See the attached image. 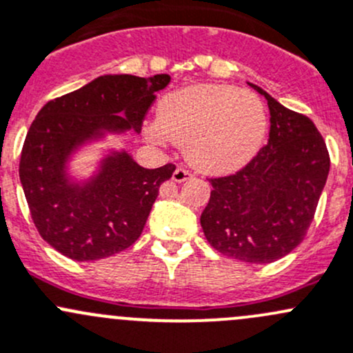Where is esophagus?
<instances>
[{
    "label": "esophagus",
    "instance_id": "34e87169",
    "mask_svg": "<svg viewBox=\"0 0 353 353\" xmlns=\"http://www.w3.org/2000/svg\"><path fill=\"white\" fill-rule=\"evenodd\" d=\"M189 177H191V172L188 169H184V167H177L172 174V181H176V183H184Z\"/></svg>",
    "mask_w": 353,
    "mask_h": 353
}]
</instances>
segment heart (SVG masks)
Wrapping results in <instances>:
<instances>
[{"instance_id": "1", "label": "heart", "mask_w": 353, "mask_h": 353, "mask_svg": "<svg viewBox=\"0 0 353 353\" xmlns=\"http://www.w3.org/2000/svg\"><path fill=\"white\" fill-rule=\"evenodd\" d=\"M267 132L262 103L252 92L218 84H196L167 94L159 118L143 128L157 145L176 142L186 147L196 169L228 174L257 155Z\"/></svg>"}]
</instances>
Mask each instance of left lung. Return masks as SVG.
Instances as JSON below:
<instances>
[{
    "instance_id": "8db88e82",
    "label": "left lung",
    "mask_w": 353,
    "mask_h": 353,
    "mask_svg": "<svg viewBox=\"0 0 353 353\" xmlns=\"http://www.w3.org/2000/svg\"><path fill=\"white\" fill-rule=\"evenodd\" d=\"M250 86L269 105V142L239 172L210 179L213 191L201 226L220 254L269 264L306 236L328 177L330 155L310 118Z\"/></svg>"
}]
</instances>
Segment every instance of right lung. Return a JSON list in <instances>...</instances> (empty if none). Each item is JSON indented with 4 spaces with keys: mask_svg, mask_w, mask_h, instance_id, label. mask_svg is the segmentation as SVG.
<instances>
[{
    "mask_svg": "<svg viewBox=\"0 0 353 353\" xmlns=\"http://www.w3.org/2000/svg\"><path fill=\"white\" fill-rule=\"evenodd\" d=\"M169 74H108L55 98L39 111L20 159V181L40 236L72 261L110 257L137 242L159 188L174 164L145 169L128 152H111L84 183L68 174L70 155L106 133L142 130L155 92Z\"/></svg>",
    "mask_w": 353,
    "mask_h": 353,
    "instance_id": "1",
    "label": "right lung"
}]
</instances>
